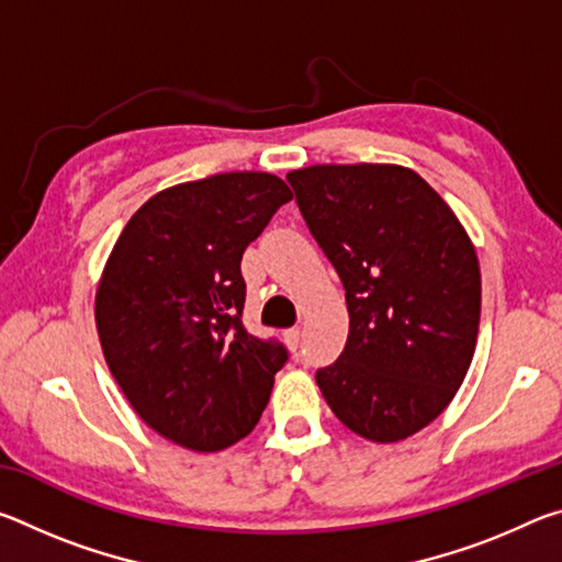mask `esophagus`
I'll return each instance as SVG.
<instances>
[{
	"mask_svg": "<svg viewBox=\"0 0 562 562\" xmlns=\"http://www.w3.org/2000/svg\"><path fill=\"white\" fill-rule=\"evenodd\" d=\"M300 339H302L300 327H292V329L284 331V345H288L290 349H297L300 347Z\"/></svg>",
	"mask_w": 562,
	"mask_h": 562,
	"instance_id": "1",
	"label": "esophagus"
}]
</instances>
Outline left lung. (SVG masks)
Listing matches in <instances>:
<instances>
[{"label": "left lung", "instance_id": "obj_1", "mask_svg": "<svg viewBox=\"0 0 562 562\" xmlns=\"http://www.w3.org/2000/svg\"><path fill=\"white\" fill-rule=\"evenodd\" d=\"M300 213L345 284L349 335L317 386L341 424L404 441L453 402L481 319L475 247L412 168L317 164L290 170Z\"/></svg>", "mask_w": 562, "mask_h": 562}]
</instances>
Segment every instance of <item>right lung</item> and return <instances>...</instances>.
Instances as JSON below:
<instances>
[{
	"instance_id": "add662e5",
	"label": "right lung",
	"mask_w": 562,
	"mask_h": 562,
	"mask_svg": "<svg viewBox=\"0 0 562 562\" xmlns=\"http://www.w3.org/2000/svg\"><path fill=\"white\" fill-rule=\"evenodd\" d=\"M288 201V183L260 170L170 186L103 265L93 315L106 364L133 412L183 449H227L270 402L288 351L245 331L240 260Z\"/></svg>"
}]
</instances>
